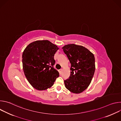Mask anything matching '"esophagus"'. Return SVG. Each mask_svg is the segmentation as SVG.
I'll return each mask as SVG.
<instances>
[{
	"instance_id": "34e87169",
	"label": "esophagus",
	"mask_w": 121,
	"mask_h": 121,
	"mask_svg": "<svg viewBox=\"0 0 121 121\" xmlns=\"http://www.w3.org/2000/svg\"><path fill=\"white\" fill-rule=\"evenodd\" d=\"M62 69H59V72L60 74H61V73H62Z\"/></svg>"
}]
</instances>
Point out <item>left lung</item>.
Masks as SVG:
<instances>
[{
	"label": "left lung",
	"instance_id": "obj_1",
	"mask_svg": "<svg viewBox=\"0 0 121 121\" xmlns=\"http://www.w3.org/2000/svg\"><path fill=\"white\" fill-rule=\"evenodd\" d=\"M62 49L71 65L70 77L64 80L65 87L72 93H80L88 88L93 78L94 56L85 47L75 44L65 45Z\"/></svg>",
	"mask_w": 121,
	"mask_h": 121
}]
</instances>
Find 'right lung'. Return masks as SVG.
Segmentation results:
<instances>
[{
  "mask_svg": "<svg viewBox=\"0 0 121 121\" xmlns=\"http://www.w3.org/2000/svg\"><path fill=\"white\" fill-rule=\"evenodd\" d=\"M59 48L48 40L36 41L30 43L22 54L24 75L32 87L44 91L52 86L59 76L54 68V56Z\"/></svg>",
  "mask_w": 121,
  "mask_h": 121,
  "instance_id": "1",
  "label": "right lung"
}]
</instances>
